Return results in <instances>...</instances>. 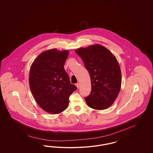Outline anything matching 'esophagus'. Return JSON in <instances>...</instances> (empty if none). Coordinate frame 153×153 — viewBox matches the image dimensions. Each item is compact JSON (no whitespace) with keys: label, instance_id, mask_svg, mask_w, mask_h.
<instances>
[{"label":"esophagus","instance_id":"34e87169","mask_svg":"<svg viewBox=\"0 0 153 153\" xmlns=\"http://www.w3.org/2000/svg\"><path fill=\"white\" fill-rule=\"evenodd\" d=\"M79 85H80V84H79V83H77L76 84V87H77V88H79Z\"/></svg>","mask_w":153,"mask_h":153}]
</instances>
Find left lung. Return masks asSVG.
<instances>
[{
    "label": "left lung",
    "instance_id": "8db88e82",
    "mask_svg": "<svg viewBox=\"0 0 153 153\" xmlns=\"http://www.w3.org/2000/svg\"><path fill=\"white\" fill-rule=\"evenodd\" d=\"M75 52L90 76L91 91L85 97L88 105L96 110L109 108L116 100L121 87V70L116 56L100 44L79 48Z\"/></svg>",
    "mask_w": 153,
    "mask_h": 153
}]
</instances>
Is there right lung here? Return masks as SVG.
Returning a JSON list of instances; mask_svg holds the SVG:
<instances>
[{
    "mask_svg": "<svg viewBox=\"0 0 153 153\" xmlns=\"http://www.w3.org/2000/svg\"><path fill=\"white\" fill-rule=\"evenodd\" d=\"M69 54L56 49L42 52L31 65L29 85L37 104L44 111L56 114L65 110L70 95L77 89L64 68Z\"/></svg>",
    "mask_w": 153,
    "mask_h": 153,
    "instance_id": "1",
    "label": "right lung"
}]
</instances>
